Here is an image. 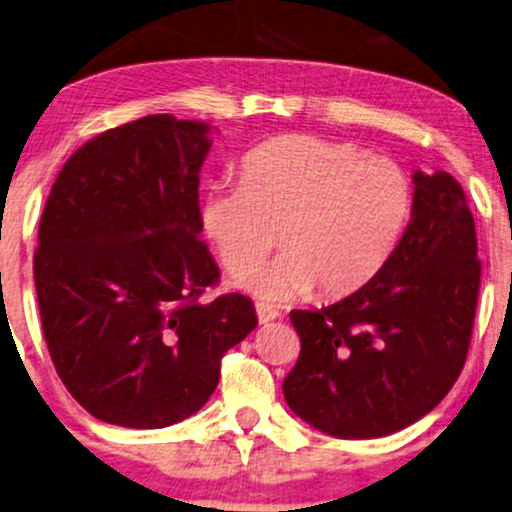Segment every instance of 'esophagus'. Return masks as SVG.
<instances>
[{"label": "esophagus", "instance_id": "34e87169", "mask_svg": "<svg viewBox=\"0 0 512 512\" xmlns=\"http://www.w3.org/2000/svg\"><path fill=\"white\" fill-rule=\"evenodd\" d=\"M255 309H257V321L260 323H271L281 316V312H278L276 307H271V304H264V302H257Z\"/></svg>", "mask_w": 512, "mask_h": 512}]
</instances>
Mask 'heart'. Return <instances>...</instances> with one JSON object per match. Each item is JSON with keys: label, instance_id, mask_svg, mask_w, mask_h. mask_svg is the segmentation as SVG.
I'll return each mask as SVG.
<instances>
[{"label": "heart", "instance_id": "1", "mask_svg": "<svg viewBox=\"0 0 512 512\" xmlns=\"http://www.w3.org/2000/svg\"><path fill=\"white\" fill-rule=\"evenodd\" d=\"M413 208V184L385 155L307 134L271 139L241 163V184L200 198V226L231 276H248L276 243L286 250L245 290L283 302L319 286L347 295L366 286L397 248Z\"/></svg>", "mask_w": 512, "mask_h": 512}]
</instances>
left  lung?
Instances as JSON below:
<instances>
[{"label":"left lung","mask_w":512,"mask_h":512,"mask_svg":"<svg viewBox=\"0 0 512 512\" xmlns=\"http://www.w3.org/2000/svg\"><path fill=\"white\" fill-rule=\"evenodd\" d=\"M475 219L449 172H413V208L390 260L357 293L290 312L302 349L290 411L340 439L409 428L463 371L480 293Z\"/></svg>","instance_id":"8db88e82"}]
</instances>
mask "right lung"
Wrapping results in <instances>:
<instances>
[{
    "instance_id": "right-lung-1",
    "label": "right lung",
    "mask_w": 512,
    "mask_h": 512,
    "mask_svg": "<svg viewBox=\"0 0 512 512\" xmlns=\"http://www.w3.org/2000/svg\"><path fill=\"white\" fill-rule=\"evenodd\" d=\"M212 127L146 115L70 155L32 260L58 378L94 418L155 430L196 413L219 361L257 326L250 297L198 302L219 267L200 241Z\"/></svg>"
}]
</instances>
